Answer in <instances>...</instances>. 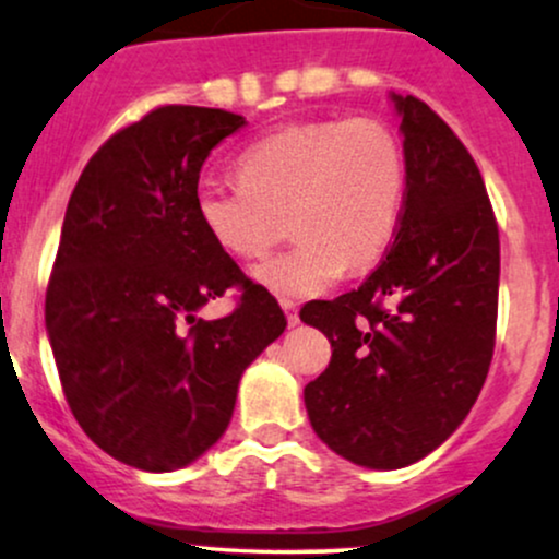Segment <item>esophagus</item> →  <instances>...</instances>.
Listing matches in <instances>:
<instances>
[{"instance_id": "obj_1", "label": "esophagus", "mask_w": 559, "mask_h": 559, "mask_svg": "<svg viewBox=\"0 0 559 559\" xmlns=\"http://www.w3.org/2000/svg\"><path fill=\"white\" fill-rule=\"evenodd\" d=\"M281 308H284V312H286V321H289V326H297V323H299L297 305H294L292 299H281Z\"/></svg>"}]
</instances>
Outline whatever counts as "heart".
<instances>
[{"label":"heart","instance_id":"b5f03b06","mask_svg":"<svg viewBox=\"0 0 559 559\" xmlns=\"http://www.w3.org/2000/svg\"><path fill=\"white\" fill-rule=\"evenodd\" d=\"M241 182L195 188V217L219 249L238 260H265L284 217L299 236L294 249L257 270L278 297L323 294L347 267L384 254L406 199V156L379 119L294 121L247 145Z\"/></svg>","mask_w":559,"mask_h":559}]
</instances>
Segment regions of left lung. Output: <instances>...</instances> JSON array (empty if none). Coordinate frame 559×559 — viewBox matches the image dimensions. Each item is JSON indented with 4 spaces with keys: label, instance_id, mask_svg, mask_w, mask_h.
I'll list each match as a JSON object with an SVG mask.
<instances>
[{
    "label": "left lung",
    "instance_id": "left-lung-1",
    "mask_svg": "<svg viewBox=\"0 0 559 559\" xmlns=\"http://www.w3.org/2000/svg\"><path fill=\"white\" fill-rule=\"evenodd\" d=\"M406 156L395 241L358 289L299 318L331 342L305 388L318 438L347 462L401 469L451 438L488 377L499 228L475 158L414 95L392 92Z\"/></svg>",
    "mask_w": 559,
    "mask_h": 559
}]
</instances>
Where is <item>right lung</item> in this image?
<instances>
[{"label":"right lung","instance_id":"obj_1","mask_svg":"<svg viewBox=\"0 0 559 559\" xmlns=\"http://www.w3.org/2000/svg\"><path fill=\"white\" fill-rule=\"evenodd\" d=\"M247 119L162 106L100 145L66 210L45 323L66 401L108 456L171 472L230 425L241 373L286 329L195 217L206 156ZM238 285L230 317L194 316Z\"/></svg>","mask_w":559,"mask_h":559}]
</instances>
